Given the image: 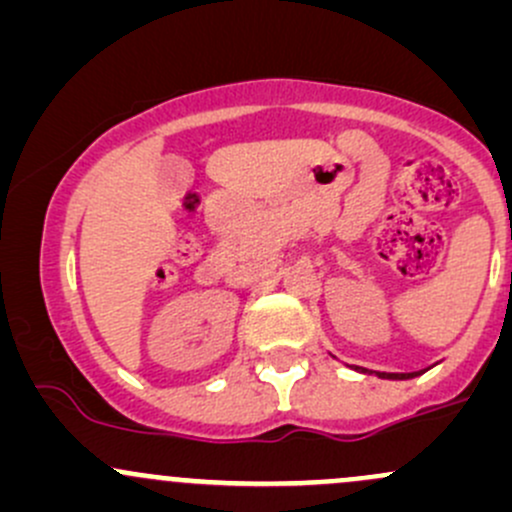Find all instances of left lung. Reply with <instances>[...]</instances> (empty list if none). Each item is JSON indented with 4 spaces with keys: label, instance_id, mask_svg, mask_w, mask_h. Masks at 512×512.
I'll use <instances>...</instances> for the list:
<instances>
[{
    "label": "left lung",
    "instance_id": "1",
    "mask_svg": "<svg viewBox=\"0 0 512 512\" xmlns=\"http://www.w3.org/2000/svg\"><path fill=\"white\" fill-rule=\"evenodd\" d=\"M356 371H361V373H368L366 368H361V366H356ZM376 376H378V378H390V381H405V378H412V376H417V373H381V371H378Z\"/></svg>",
    "mask_w": 512,
    "mask_h": 512
}]
</instances>
